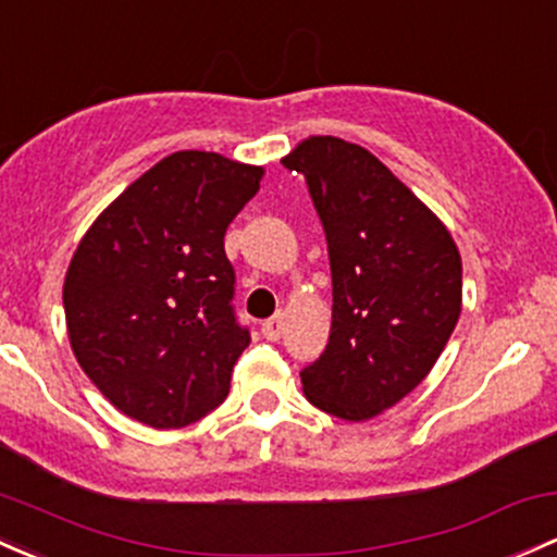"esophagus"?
I'll return each instance as SVG.
<instances>
[{"label": "esophagus", "mask_w": 557, "mask_h": 557, "mask_svg": "<svg viewBox=\"0 0 557 557\" xmlns=\"http://www.w3.org/2000/svg\"><path fill=\"white\" fill-rule=\"evenodd\" d=\"M283 331H285V318H283V314H274V318H269L267 323L261 325L263 338H269V342H277V338L283 336Z\"/></svg>", "instance_id": "34e87169"}]
</instances>
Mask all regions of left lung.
I'll return each instance as SVG.
<instances>
[{
    "label": "left lung",
    "instance_id": "8db88e82",
    "mask_svg": "<svg viewBox=\"0 0 557 557\" xmlns=\"http://www.w3.org/2000/svg\"><path fill=\"white\" fill-rule=\"evenodd\" d=\"M304 173L323 221L333 277L325 352L304 395L368 421L424 382L461 314V256L441 219L362 146L309 136L283 157Z\"/></svg>",
    "mask_w": 557,
    "mask_h": 557
}]
</instances>
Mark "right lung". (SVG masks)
<instances>
[{
  "label": "right lung",
  "mask_w": 557,
  "mask_h": 557,
  "mask_svg": "<svg viewBox=\"0 0 557 557\" xmlns=\"http://www.w3.org/2000/svg\"><path fill=\"white\" fill-rule=\"evenodd\" d=\"M261 178L263 168L215 151H175L79 239L63 280L69 344L125 417L178 430L224 403L250 344L224 234Z\"/></svg>",
  "instance_id": "right-lung-1"
}]
</instances>
